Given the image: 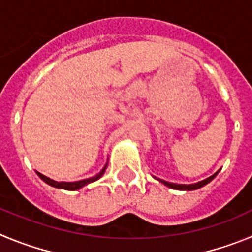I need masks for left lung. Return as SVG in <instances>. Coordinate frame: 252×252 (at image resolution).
Here are the masks:
<instances>
[{
    "mask_svg": "<svg viewBox=\"0 0 252 252\" xmlns=\"http://www.w3.org/2000/svg\"><path fill=\"white\" fill-rule=\"evenodd\" d=\"M217 173H219V171H217L215 174H212V176H211V177H208V178H206V180L199 181V182L193 183V185H178V183L167 182V181L159 180V178H158V181H159V182H162L163 185L167 186V187L173 188V189H181V191H193V189H197V188H201V187H203V186L207 185V183H210L211 181L214 180L215 177L217 176Z\"/></svg>",
    "mask_w": 252,
    "mask_h": 252,
    "instance_id": "left-lung-1",
    "label": "left lung"
}]
</instances>
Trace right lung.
Instances as JSON below:
<instances>
[{"label":"right lung","instance_id":"obj_1","mask_svg":"<svg viewBox=\"0 0 252 252\" xmlns=\"http://www.w3.org/2000/svg\"><path fill=\"white\" fill-rule=\"evenodd\" d=\"M105 169H106V164L104 165V168L101 169L98 174H95L94 177H90V178H87V180L76 181V182H58V181H54V180H51V178H49V177L44 176V174H41L40 172H36V173H37V176L40 177V178H41L44 182H46L47 185H50V186H53V187L61 188V189H67V191H75V189H79V188L84 187V186H87L88 183H92V182H94V181L99 180V178H100V177L104 174Z\"/></svg>","mask_w":252,"mask_h":252}]
</instances>
